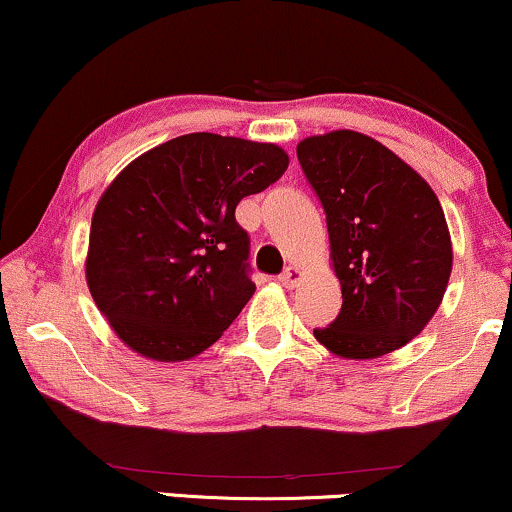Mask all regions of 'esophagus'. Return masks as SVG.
<instances>
[{"label": "esophagus", "mask_w": 512, "mask_h": 512, "mask_svg": "<svg viewBox=\"0 0 512 512\" xmlns=\"http://www.w3.org/2000/svg\"><path fill=\"white\" fill-rule=\"evenodd\" d=\"M277 280H280L282 287H294L296 282L301 280V270L294 268V266H289V268H285V273L277 277Z\"/></svg>", "instance_id": "1"}]
</instances>
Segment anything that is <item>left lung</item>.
Here are the masks:
<instances>
[{
	"label": "left lung",
	"mask_w": 512,
	"mask_h": 512,
	"mask_svg": "<svg viewBox=\"0 0 512 512\" xmlns=\"http://www.w3.org/2000/svg\"><path fill=\"white\" fill-rule=\"evenodd\" d=\"M325 208L342 311L315 327L342 358H380L418 337L449 285L453 249L432 187L368 135L334 130L296 147Z\"/></svg>",
	"instance_id": "obj_1"
}]
</instances>
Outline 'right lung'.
<instances>
[{
  "instance_id": "1",
  "label": "right lung",
  "mask_w": 512,
  "mask_h": 512,
  "mask_svg": "<svg viewBox=\"0 0 512 512\" xmlns=\"http://www.w3.org/2000/svg\"><path fill=\"white\" fill-rule=\"evenodd\" d=\"M287 166L277 144L192 132L121 170L94 208L85 275L132 351L187 361L223 337L256 292L235 208Z\"/></svg>"
}]
</instances>
